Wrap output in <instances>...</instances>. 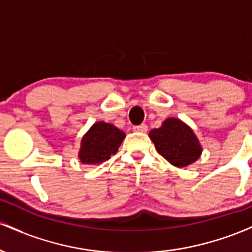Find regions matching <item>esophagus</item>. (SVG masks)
Returning a JSON list of instances; mask_svg holds the SVG:
<instances>
[{
	"label": "esophagus",
	"instance_id": "34e87169",
	"mask_svg": "<svg viewBox=\"0 0 252 252\" xmlns=\"http://www.w3.org/2000/svg\"><path fill=\"white\" fill-rule=\"evenodd\" d=\"M134 131H138V132H146L147 130H148V126H146V124H140V126H135L134 128Z\"/></svg>",
	"mask_w": 252,
	"mask_h": 252
}]
</instances>
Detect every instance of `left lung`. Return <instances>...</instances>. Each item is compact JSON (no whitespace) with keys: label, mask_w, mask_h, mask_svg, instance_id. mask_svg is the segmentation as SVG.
Segmentation results:
<instances>
[{"label":"left lung","mask_w":252,"mask_h":252,"mask_svg":"<svg viewBox=\"0 0 252 252\" xmlns=\"http://www.w3.org/2000/svg\"><path fill=\"white\" fill-rule=\"evenodd\" d=\"M156 150L168 162L185 167L200 158L201 147L192 129L176 118H168L158 129L149 132Z\"/></svg>","instance_id":"left-lung-1"}]
</instances>
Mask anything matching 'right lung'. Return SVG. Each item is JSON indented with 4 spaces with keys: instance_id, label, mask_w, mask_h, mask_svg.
<instances>
[{
    "instance_id": "1",
    "label": "right lung",
    "mask_w": 252,
    "mask_h": 252,
    "mask_svg": "<svg viewBox=\"0 0 252 252\" xmlns=\"http://www.w3.org/2000/svg\"><path fill=\"white\" fill-rule=\"evenodd\" d=\"M124 136V132L112 124L94 123L83 137L80 161L85 164H97L109 160L110 156L116 154Z\"/></svg>"
}]
</instances>
